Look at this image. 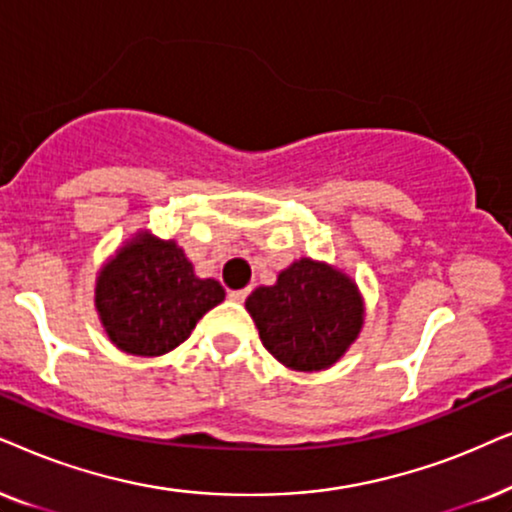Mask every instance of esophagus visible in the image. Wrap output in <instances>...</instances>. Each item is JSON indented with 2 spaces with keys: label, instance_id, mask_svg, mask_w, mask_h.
<instances>
[{
  "label": "esophagus",
  "instance_id": "34e87169",
  "mask_svg": "<svg viewBox=\"0 0 512 512\" xmlns=\"http://www.w3.org/2000/svg\"><path fill=\"white\" fill-rule=\"evenodd\" d=\"M250 295V288H243V290H231L229 292V299H234V302H245V297Z\"/></svg>",
  "mask_w": 512,
  "mask_h": 512
}]
</instances>
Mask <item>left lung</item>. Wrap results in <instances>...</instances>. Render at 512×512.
<instances>
[{"label": "left lung", "instance_id": "1", "mask_svg": "<svg viewBox=\"0 0 512 512\" xmlns=\"http://www.w3.org/2000/svg\"><path fill=\"white\" fill-rule=\"evenodd\" d=\"M260 339L278 363L320 372L342 360L365 325L358 283L335 264L299 257L245 299Z\"/></svg>", "mask_w": 512, "mask_h": 512}]
</instances>
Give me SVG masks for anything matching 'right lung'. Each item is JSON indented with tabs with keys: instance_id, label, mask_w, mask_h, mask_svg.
I'll return each instance as SVG.
<instances>
[{
	"instance_id": "1",
	"label": "right lung",
	"mask_w": 512,
	"mask_h": 512,
	"mask_svg": "<svg viewBox=\"0 0 512 512\" xmlns=\"http://www.w3.org/2000/svg\"><path fill=\"white\" fill-rule=\"evenodd\" d=\"M220 302V281L196 276L185 250L149 229L119 245L95 276V311L109 342L140 358L177 349Z\"/></svg>"
}]
</instances>
